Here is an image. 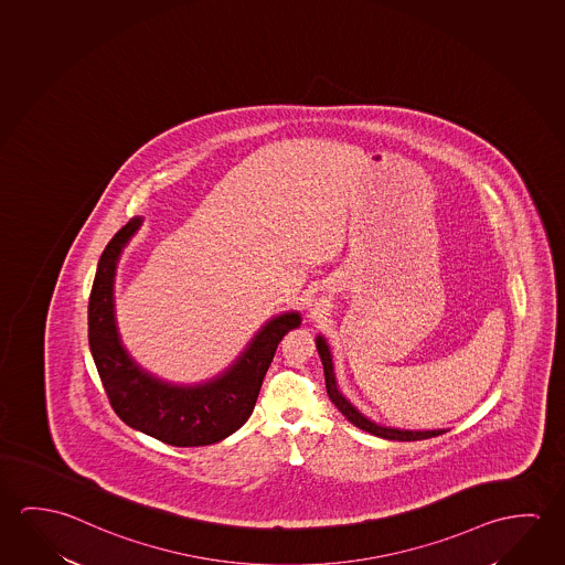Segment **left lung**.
Returning a JSON list of instances; mask_svg holds the SVG:
<instances>
[{"label":"left lung","mask_w":565,"mask_h":565,"mask_svg":"<svg viewBox=\"0 0 565 565\" xmlns=\"http://www.w3.org/2000/svg\"><path fill=\"white\" fill-rule=\"evenodd\" d=\"M316 350L318 355L322 359L323 376H326V391L328 396L348 420L358 426L359 430L369 431L379 438L394 439V441H416V439L436 438L439 434H446V430H398V428H388V426H381L373 420H369L367 416L359 413L358 408L340 393L338 383H335V373H333L332 353H330V345L322 335L316 338Z\"/></svg>","instance_id":"1"}]
</instances>
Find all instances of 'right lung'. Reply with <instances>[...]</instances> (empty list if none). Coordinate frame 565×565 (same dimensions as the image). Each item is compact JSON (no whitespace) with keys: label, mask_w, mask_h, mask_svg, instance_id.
I'll return each mask as SVG.
<instances>
[{"label":"right lung","mask_w":565,"mask_h":565,"mask_svg":"<svg viewBox=\"0 0 565 565\" xmlns=\"http://www.w3.org/2000/svg\"><path fill=\"white\" fill-rule=\"evenodd\" d=\"M141 217H131L99 257L88 305V341L102 385L117 416L135 430L177 448L210 446L252 416L278 343L302 322L300 313L270 318L230 367L194 385H174L145 371L127 353L116 323L117 260Z\"/></svg>","instance_id":"right-lung-1"}]
</instances>
